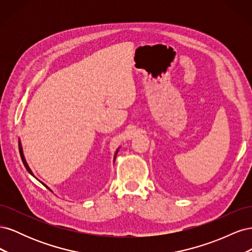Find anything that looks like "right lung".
Returning a JSON list of instances; mask_svg holds the SVG:
<instances>
[{
  "label": "right lung",
  "mask_w": 252,
  "mask_h": 252,
  "mask_svg": "<svg viewBox=\"0 0 252 252\" xmlns=\"http://www.w3.org/2000/svg\"><path fill=\"white\" fill-rule=\"evenodd\" d=\"M119 149L120 148H118V150L116 151V155H114V158L113 159H116V157H117V154H118V151H119ZM19 150H20V155H21V158H22V162H23V164H24V166H25V168L27 169V171L32 174V175H33V173H32V169L29 168V166H28V164H27V162H26V158H25V157H24V154H23V148H22V144H21V141H19ZM34 177V175H33ZM43 184V183H42ZM45 185V184H44ZM46 186V185H45ZM47 187V186H46ZM48 188V187H47ZM49 190H50V188H48Z\"/></svg>",
  "instance_id": "right-lung-1"
}]
</instances>
